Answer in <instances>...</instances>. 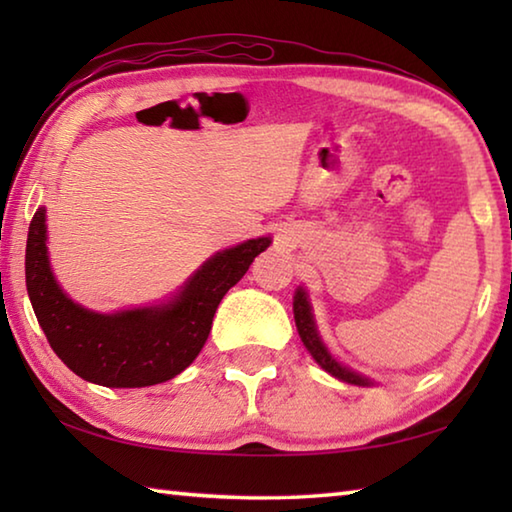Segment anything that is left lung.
I'll return each instance as SVG.
<instances>
[{
  "mask_svg": "<svg viewBox=\"0 0 512 512\" xmlns=\"http://www.w3.org/2000/svg\"><path fill=\"white\" fill-rule=\"evenodd\" d=\"M293 318H296V327H298V334L302 343H305V348L309 350L311 357L316 359V363L329 375L341 379V381H348V384L354 386H370L372 381L368 377L359 375V372H354L350 368L341 366L339 361H336L329 350L325 348V343L320 341L318 336V329L314 323V316H311V307H309V300H307V293L305 289H298L296 296H293Z\"/></svg>",
  "mask_w": 512,
  "mask_h": 512,
  "instance_id": "obj_1",
  "label": "left lung"
}]
</instances>
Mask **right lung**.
I'll return each instance as SVG.
<instances>
[{
	"label": "right lung",
	"instance_id": "right-lung-1",
	"mask_svg": "<svg viewBox=\"0 0 512 512\" xmlns=\"http://www.w3.org/2000/svg\"><path fill=\"white\" fill-rule=\"evenodd\" d=\"M271 237L248 239L207 259L167 305L97 314L69 300L47 255L45 207L27 239V291L51 350L81 379L108 388L162 384L192 363L210 336L216 307Z\"/></svg>",
	"mask_w": 512,
	"mask_h": 512
}]
</instances>
